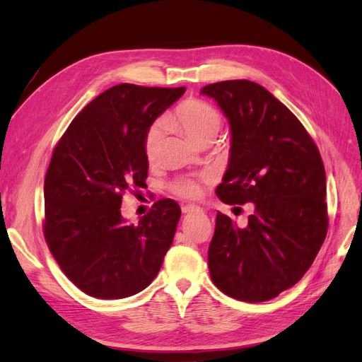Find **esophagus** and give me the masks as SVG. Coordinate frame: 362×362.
Returning a JSON list of instances; mask_svg holds the SVG:
<instances>
[{"label":"esophagus","instance_id":"obj_1","mask_svg":"<svg viewBox=\"0 0 362 362\" xmlns=\"http://www.w3.org/2000/svg\"><path fill=\"white\" fill-rule=\"evenodd\" d=\"M193 211H200V207H197V206H193V204H187V206H182V214L188 215V214H193Z\"/></svg>","mask_w":362,"mask_h":362}]
</instances>
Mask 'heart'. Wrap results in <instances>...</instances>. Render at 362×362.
Instances as JSON below:
<instances>
[{"label": "heart", "instance_id": "1", "mask_svg": "<svg viewBox=\"0 0 362 362\" xmlns=\"http://www.w3.org/2000/svg\"><path fill=\"white\" fill-rule=\"evenodd\" d=\"M165 129L184 134L196 146L210 143L222 129V117L214 106L199 100L187 99L181 102L174 111L166 114L162 121L148 127L143 139V151L147 162L153 163L160 153ZM175 193L185 199H194L199 194V187L191 180H181L174 185Z\"/></svg>", "mask_w": 362, "mask_h": 362}]
</instances>
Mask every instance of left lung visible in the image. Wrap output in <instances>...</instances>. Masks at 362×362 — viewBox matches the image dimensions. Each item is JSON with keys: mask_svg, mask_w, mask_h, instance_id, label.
Listing matches in <instances>:
<instances>
[{"mask_svg": "<svg viewBox=\"0 0 362 362\" xmlns=\"http://www.w3.org/2000/svg\"><path fill=\"white\" fill-rule=\"evenodd\" d=\"M230 125V155L216 196L254 204L244 228L216 216L207 262L228 296L263 303L298 282L327 233L326 173L320 152L286 106L260 84H207Z\"/></svg>", "mask_w": 362, "mask_h": 362, "instance_id": "left-lung-1", "label": "left lung"}]
</instances>
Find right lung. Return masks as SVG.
I'll return each instance as SVG.
<instances>
[{
    "label": "right lung",
    "instance_id": "obj_1",
    "mask_svg": "<svg viewBox=\"0 0 362 362\" xmlns=\"http://www.w3.org/2000/svg\"><path fill=\"white\" fill-rule=\"evenodd\" d=\"M185 88L122 83L76 115L45 175L44 235L64 274L100 300L132 296L152 284L174 241L181 209L163 199L125 223L122 194L146 185L143 139Z\"/></svg>",
    "mask_w": 362,
    "mask_h": 362
}]
</instances>
